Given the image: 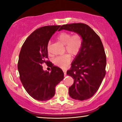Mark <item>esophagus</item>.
Here are the masks:
<instances>
[{"label":"esophagus","mask_w":122,"mask_h":122,"mask_svg":"<svg viewBox=\"0 0 122 122\" xmlns=\"http://www.w3.org/2000/svg\"><path fill=\"white\" fill-rule=\"evenodd\" d=\"M63 73H64V75H65V76L66 75V70H63Z\"/></svg>","instance_id":"1"}]
</instances>
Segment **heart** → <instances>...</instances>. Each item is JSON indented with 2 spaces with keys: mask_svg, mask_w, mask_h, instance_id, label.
I'll list each match as a JSON object with an SVG mask.
<instances>
[{
  "mask_svg": "<svg viewBox=\"0 0 122 122\" xmlns=\"http://www.w3.org/2000/svg\"><path fill=\"white\" fill-rule=\"evenodd\" d=\"M57 39L65 45V49L72 55H78L82 48L83 37L78 33L72 35L70 32H62L57 36ZM49 46L50 43H49L47 47L48 52H49ZM71 60L70 56L68 54H65L55 57L54 60V62L57 66L65 68L68 66Z\"/></svg>",
  "mask_w": 122,
  "mask_h": 122,
  "instance_id": "heart-1",
  "label": "heart"
}]
</instances>
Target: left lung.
Instances as JSON below:
<instances>
[{
	"instance_id": "8db88e82",
	"label": "left lung",
	"mask_w": 122,
	"mask_h": 122,
	"mask_svg": "<svg viewBox=\"0 0 122 122\" xmlns=\"http://www.w3.org/2000/svg\"><path fill=\"white\" fill-rule=\"evenodd\" d=\"M62 30L81 34L83 39L82 48L67 72L74 79L69 95L77 100L90 99L99 89L106 74V56L102 43L94 30L84 23L63 25L59 30Z\"/></svg>"
}]
</instances>
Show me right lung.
<instances>
[{
  "instance_id": "1",
  "label": "right lung",
  "mask_w": 122,
  "mask_h": 122,
  "mask_svg": "<svg viewBox=\"0 0 122 122\" xmlns=\"http://www.w3.org/2000/svg\"><path fill=\"white\" fill-rule=\"evenodd\" d=\"M60 26L41 27L27 38L20 52L17 68L20 79L28 94L38 101H46L53 97L55 87L64 78L59 67L54 66L48 59L49 41ZM50 63L52 71H44L42 64Z\"/></svg>"
}]
</instances>
